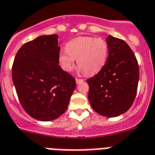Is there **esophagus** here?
I'll list each match as a JSON object with an SVG mask.
<instances>
[{
    "mask_svg": "<svg viewBox=\"0 0 155 155\" xmlns=\"http://www.w3.org/2000/svg\"><path fill=\"white\" fill-rule=\"evenodd\" d=\"M83 79H79V78H76V83L77 84H81V83L83 82Z\"/></svg>",
    "mask_w": 155,
    "mask_h": 155,
    "instance_id": "34e87169",
    "label": "esophagus"
}]
</instances>
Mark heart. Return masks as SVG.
Here are the masks:
<instances>
[{
	"instance_id": "1",
	"label": "heart",
	"mask_w": 155,
	"mask_h": 155,
	"mask_svg": "<svg viewBox=\"0 0 155 155\" xmlns=\"http://www.w3.org/2000/svg\"><path fill=\"white\" fill-rule=\"evenodd\" d=\"M108 56V45L101 38L79 37L66 45L65 49L59 53V64L65 71H71L75 59L79 71L86 75H94L104 67Z\"/></svg>"
}]
</instances>
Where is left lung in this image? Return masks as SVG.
Instances as JSON below:
<instances>
[{
    "label": "left lung",
    "mask_w": 155,
    "mask_h": 155,
    "mask_svg": "<svg viewBox=\"0 0 155 155\" xmlns=\"http://www.w3.org/2000/svg\"><path fill=\"white\" fill-rule=\"evenodd\" d=\"M107 60L97 74L87 80L92 109L108 117L126 112L134 102L138 87L139 65L129 45L121 39L107 38Z\"/></svg>",
    "instance_id": "1"
}]
</instances>
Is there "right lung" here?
Listing matches in <instances>:
<instances>
[{"label": "right lung", "mask_w": 155, "mask_h": 155, "mask_svg": "<svg viewBox=\"0 0 155 155\" xmlns=\"http://www.w3.org/2000/svg\"><path fill=\"white\" fill-rule=\"evenodd\" d=\"M58 35H43L19 48L12 69L17 96L25 111L48 121L67 109L76 87L75 78L59 65Z\"/></svg>", "instance_id": "obj_1"}]
</instances>
